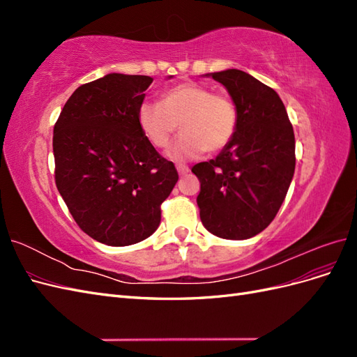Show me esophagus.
Returning <instances> with one entry per match:
<instances>
[{"mask_svg":"<svg viewBox=\"0 0 357 357\" xmlns=\"http://www.w3.org/2000/svg\"><path fill=\"white\" fill-rule=\"evenodd\" d=\"M176 168H177V171H178V174H180V176H186L188 172H189V167H188V165L177 164V165H176Z\"/></svg>","mask_w":357,"mask_h":357,"instance_id":"1","label":"esophagus"}]
</instances>
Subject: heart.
Wrapping results in <instances>:
<instances>
[{"mask_svg": "<svg viewBox=\"0 0 357 357\" xmlns=\"http://www.w3.org/2000/svg\"><path fill=\"white\" fill-rule=\"evenodd\" d=\"M137 122L156 149L168 147L180 125L183 134L169 155L190 159L205 150L219 152L231 143L238 128V110L229 96L188 82L162 92L159 104L143 102L138 107Z\"/></svg>", "mask_w": 357, "mask_h": 357, "instance_id": "b5f03b06", "label": "heart"}]
</instances>
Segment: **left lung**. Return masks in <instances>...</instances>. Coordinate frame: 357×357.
I'll use <instances>...</instances> for the list:
<instances>
[{
	"instance_id": "1",
	"label": "left lung",
	"mask_w": 357,
	"mask_h": 357,
	"mask_svg": "<svg viewBox=\"0 0 357 357\" xmlns=\"http://www.w3.org/2000/svg\"><path fill=\"white\" fill-rule=\"evenodd\" d=\"M238 110L231 143L193 165L202 225L226 240H247L274 220L295 172V134L274 89L240 70L211 73Z\"/></svg>"
}]
</instances>
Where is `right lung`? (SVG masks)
I'll list each match as a JSON object with an SVG mask.
<instances>
[{
  "mask_svg": "<svg viewBox=\"0 0 357 357\" xmlns=\"http://www.w3.org/2000/svg\"><path fill=\"white\" fill-rule=\"evenodd\" d=\"M149 75L112 73L79 86L53 128L55 183L79 228L122 247L146 240L178 180L137 122Z\"/></svg>",
  "mask_w": 357,
  "mask_h": 357,
  "instance_id": "right-lung-1",
  "label": "right lung"
}]
</instances>
